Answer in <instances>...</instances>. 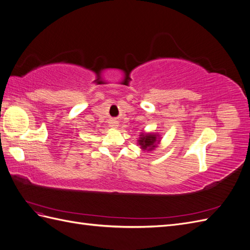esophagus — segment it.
<instances>
[{"label":"esophagus","mask_w":250,"mask_h":250,"mask_svg":"<svg viewBox=\"0 0 250 250\" xmlns=\"http://www.w3.org/2000/svg\"><path fill=\"white\" fill-rule=\"evenodd\" d=\"M110 126H111V127H113V128L118 127V121H116V120H112L111 122H110Z\"/></svg>","instance_id":"esophagus-1"}]
</instances>
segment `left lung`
I'll list each match as a JSON object with an SVG mask.
<instances>
[{
  "mask_svg": "<svg viewBox=\"0 0 250 250\" xmlns=\"http://www.w3.org/2000/svg\"><path fill=\"white\" fill-rule=\"evenodd\" d=\"M156 135L155 134H141L139 144L143 149L152 150L156 146Z\"/></svg>",
  "mask_w": 250,
  "mask_h": 250,
  "instance_id": "left-lung-1",
  "label": "left lung"
}]
</instances>
